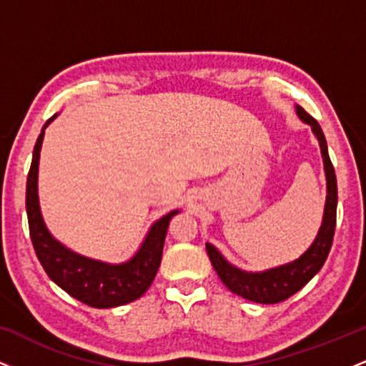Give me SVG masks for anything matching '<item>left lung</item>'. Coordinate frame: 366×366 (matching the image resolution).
I'll return each mask as SVG.
<instances>
[{
	"mask_svg": "<svg viewBox=\"0 0 366 366\" xmlns=\"http://www.w3.org/2000/svg\"><path fill=\"white\" fill-rule=\"evenodd\" d=\"M296 113L305 124L312 127L313 134L317 136L327 177V199L325 209H323V220L313 244L305 251V254H301L291 263L280 264V267L264 272H244L230 264L215 246L207 242L208 256L222 282L227 285L229 291L244 297V300L253 301V303H280V301H285L292 294H296L301 287H305L320 272L327 256H329L332 241H334L335 215H337V179H335L334 167H332L329 158L325 136H323L318 122L312 115H308L303 108L296 107Z\"/></svg>",
	"mask_w": 366,
	"mask_h": 366,
	"instance_id": "1",
	"label": "left lung"
}]
</instances>
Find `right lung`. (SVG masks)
Instances as JSON below:
<instances>
[{"mask_svg":"<svg viewBox=\"0 0 366 366\" xmlns=\"http://www.w3.org/2000/svg\"><path fill=\"white\" fill-rule=\"evenodd\" d=\"M54 119L56 115L46 122L37 137L31 170L27 175V191H25L29 232L37 258L49 279L84 305L92 308H115V306L132 303L148 291L154 280L162 263L169 224L172 217L177 215L179 209H174L154 222L139 251L129 262L120 264L86 258L58 242L44 225L39 197H37V172H39V153L44 139V129Z\"/></svg>","mask_w":366,"mask_h":366,"instance_id":"1","label":"right lung"}]
</instances>
